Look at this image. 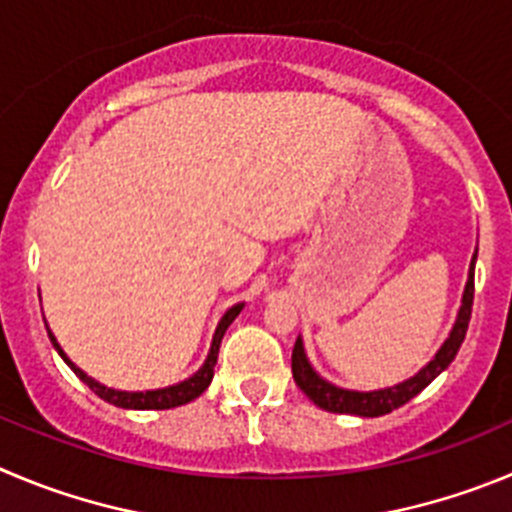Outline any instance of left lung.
Returning a JSON list of instances; mask_svg holds the SVG:
<instances>
[{"label":"left lung","mask_w":512,"mask_h":512,"mask_svg":"<svg viewBox=\"0 0 512 512\" xmlns=\"http://www.w3.org/2000/svg\"><path fill=\"white\" fill-rule=\"evenodd\" d=\"M477 257V252H475ZM475 257H472L470 265V280H467L465 295H462V308L460 315H457V323L452 328L450 338L444 341V346L439 348L437 356L419 371L417 376H412L409 381L399 386H391V389L381 391H346L338 389V386L328 384L326 379L315 374L310 369L308 358H305L303 341H295L293 348V379L300 389L305 391L310 401H315L318 407L326 409V412L336 414H358V417H381V414H389L394 409L404 407L409 399L419 394L422 389H427L439 374H442L447 366L455 361L457 351H460L462 341H465L467 326H470V315H472V300H475Z\"/></svg>","instance_id":"1"}]
</instances>
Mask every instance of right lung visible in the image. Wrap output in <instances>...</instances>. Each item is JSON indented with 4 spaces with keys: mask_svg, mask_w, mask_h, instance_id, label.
<instances>
[{
    "mask_svg": "<svg viewBox=\"0 0 512 512\" xmlns=\"http://www.w3.org/2000/svg\"><path fill=\"white\" fill-rule=\"evenodd\" d=\"M240 310H242V305H234V308H229L227 313H224L222 321H219L217 333H214V341H212V351H209V356H207V364H204L202 369L197 371V374L191 376V379L181 381V384H176V386H169V389H159V391H116V389H108V386L98 384V381L90 379L88 374H83V371H80L78 366H75L73 361L65 356V353H62V348L57 346L55 336H52L50 331H47V333H50L52 346H55L57 353L65 358V364H68L70 369H73L75 374L80 376V381H83V384H88L90 391H95L100 399L108 401V404H113V407H121V409H174V407H181V404H189L191 399H197V396L204 394V389L212 384L214 366H217L219 343H222L224 331L229 328V323H232L234 318L240 315Z\"/></svg>",
    "mask_w": 512,
    "mask_h": 512,
    "instance_id": "1",
    "label": "right lung"
}]
</instances>
